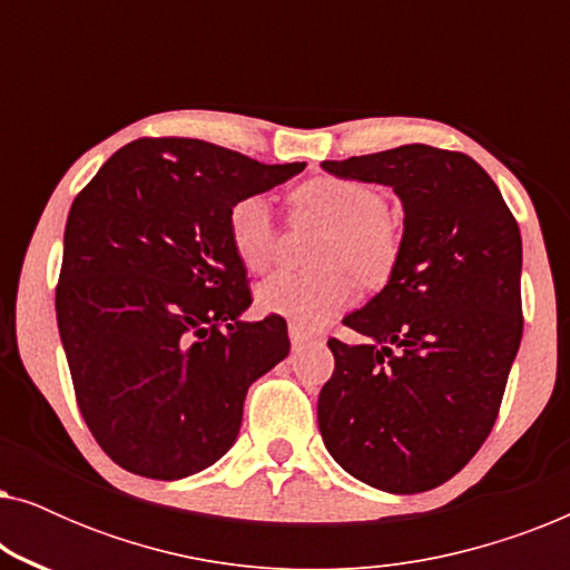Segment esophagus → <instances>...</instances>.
I'll list each match as a JSON object with an SVG mask.
<instances>
[{"label": "esophagus", "instance_id": "esophagus-1", "mask_svg": "<svg viewBox=\"0 0 570 570\" xmlns=\"http://www.w3.org/2000/svg\"><path fill=\"white\" fill-rule=\"evenodd\" d=\"M291 342H293V350H303L306 345H311V342H316V337H314V334L303 332L301 326L291 324Z\"/></svg>", "mask_w": 570, "mask_h": 570}]
</instances>
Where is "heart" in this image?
<instances>
[{
  "mask_svg": "<svg viewBox=\"0 0 570 570\" xmlns=\"http://www.w3.org/2000/svg\"><path fill=\"white\" fill-rule=\"evenodd\" d=\"M293 207L326 225L318 238L316 269H279L256 287V306L283 316L301 330L337 316L355 298V277L363 287H381L402 256V228L386 213L376 186L345 176H316L295 186ZM228 240L248 272H264L277 254V228L267 199L244 197L228 209Z\"/></svg>",
  "mask_w": 570,
  "mask_h": 570,
  "instance_id": "b5f03b06",
  "label": "heart"
}]
</instances>
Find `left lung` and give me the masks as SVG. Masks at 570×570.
Segmentation results:
<instances>
[{
  "label": "left lung",
  "instance_id": "left-lung-1",
  "mask_svg": "<svg viewBox=\"0 0 570 570\" xmlns=\"http://www.w3.org/2000/svg\"><path fill=\"white\" fill-rule=\"evenodd\" d=\"M322 166L392 186L404 236L384 291L342 318L363 342L330 340L318 431L353 478L423 493L478 454L501 410L524 332L517 217L464 153L402 145Z\"/></svg>",
  "mask_w": 570,
  "mask_h": 570
}]
</instances>
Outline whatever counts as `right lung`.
Instances as JSON below:
<instances>
[{
    "label": "right lung",
    "instance_id": "add662e5",
    "mask_svg": "<svg viewBox=\"0 0 570 570\" xmlns=\"http://www.w3.org/2000/svg\"><path fill=\"white\" fill-rule=\"evenodd\" d=\"M303 168L142 137L75 197L57 324L82 420L127 472L178 480L215 464L236 443L248 386L291 353L285 318H238L252 291L228 209Z\"/></svg>",
    "mask_w": 570,
    "mask_h": 570
}]
</instances>
